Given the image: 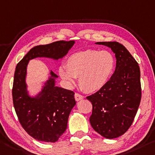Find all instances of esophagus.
I'll list each match as a JSON object with an SVG mask.
<instances>
[{"mask_svg":"<svg viewBox=\"0 0 155 155\" xmlns=\"http://www.w3.org/2000/svg\"><path fill=\"white\" fill-rule=\"evenodd\" d=\"M74 97H75L76 101H80V100L83 99V98H84V97H83V95L78 94V93H75Z\"/></svg>","mask_w":155,"mask_h":155,"instance_id":"obj_1","label":"esophagus"}]
</instances>
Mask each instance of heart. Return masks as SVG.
<instances>
[{
  "instance_id": "1",
  "label": "heart",
  "mask_w": 155,
  "mask_h": 155,
  "mask_svg": "<svg viewBox=\"0 0 155 155\" xmlns=\"http://www.w3.org/2000/svg\"><path fill=\"white\" fill-rule=\"evenodd\" d=\"M116 61L110 51L86 50L73 53L67 58L65 68L58 70L60 77L69 87L78 77L80 87L86 92H95L105 86L114 72Z\"/></svg>"
}]
</instances>
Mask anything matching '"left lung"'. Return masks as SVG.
<instances>
[{
    "label": "left lung",
    "mask_w": 155,
    "mask_h": 155,
    "mask_svg": "<svg viewBox=\"0 0 155 155\" xmlns=\"http://www.w3.org/2000/svg\"><path fill=\"white\" fill-rule=\"evenodd\" d=\"M111 48L117 59L116 69L101 90L87 97L92 104L90 124L105 138L124 134L132 122L141 99L140 69L128 50L118 42H97Z\"/></svg>",
    "instance_id": "left-lung-1"
}]
</instances>
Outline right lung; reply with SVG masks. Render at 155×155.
<instances>
[{"label": "right lung", "instance_id": "right-lung-1", "mask_svg": "<svg viewBox=\"0 0 155 155\" xmlns=\"http://www.w3.org/2000/svg\"><path fill=\"white\" fill-rule=\"evenodd\" d=\"M74 41H59L31 48L16 65L12 88L14 107L22 127L38 141L54 143L64 133L71 110L76 105L73 91L57 87L58 76L51 71L41 92L31 97L25 78L29 60L46 57L58 60L67 54Z\"/></svg>", "mask_w": 155, "mask_h": 155}]
</instances>
